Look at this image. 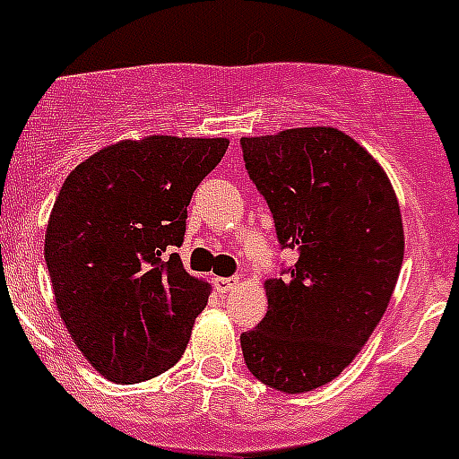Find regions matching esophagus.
<instances>
[{
	"mask_svg": "<svg viewBox=\"0 0 459 459\" xmlns=\"http://www.w3.org/2000/svg\"><path fill=\"white\" fill-rule=\"evenodd\" d=\"M213 285H216V290L221 291V294H227V291H232L234 287L238 285L237 278H216L213 280Z\"/></svg>",
	"mask_w": 459,
	"mask_h": 459,
	"instance_id": "esophagus-1",
	"label": "esophagus"
}]
</instances>
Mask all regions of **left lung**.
Instances as JSON below:
<instances>
[{
  "mask_svg": "<svg viewBox=\"0 0 459 459\" xmlns=\"http://www.w3.org/2000/svg\"><path fill=\"white\" fill-rule=\"evenodd\" d=\"M250 179L296 253L264 282L269 310L241 335L262 384L306 393L333 381L386 312L404 257L403 213L375 158L338 128L241 137Z\"/></svg>",
  "mask_w": 459,
  "mask_h": 459,
  "instance_id": "1",
  "label": "left lung"
}]
</instances>
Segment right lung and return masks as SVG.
<instances>
[{"label": "right lung", "instance_id": "right-lung-1", "mask_svg": "<svg viewBox=\"0 0 459 459\" xmlns=\"http://www.w3.org/2000/svg\"><path fill=\"white\" fill-rule=\"evenodd\" d=\"M227 137L149 135L100 149L52 206L46 264L73 342L105 379L137 384L181 359L211 287L169 250Z\"/></svg>", "mask_w": 459, "mask_h": 459}]
</instances>
